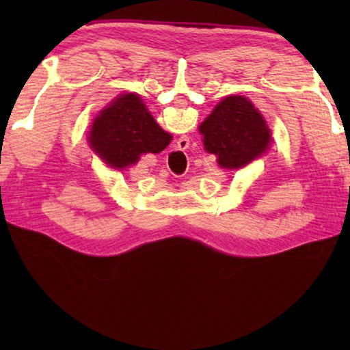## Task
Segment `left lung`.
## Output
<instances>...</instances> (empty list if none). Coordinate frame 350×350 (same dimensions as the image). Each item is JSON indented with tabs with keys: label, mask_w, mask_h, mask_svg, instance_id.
Masks as SVG:
<instances>
[{
	"label": "left lung",
	"mask_w": 350,
	"mask_h": 350,
	"mask_svg": "<svg viewBox=\"0 0 350 350\" xmlns=\"http://www.w3.org/2000/svg\"><path fill=\"white\" fill-rule=\"evenodd\" d=\"M204 146L216 154L221 168L238 170L262 156L271 144V133L250 100L230 96L219 102L200 123Z\"/></svg>",
	"instance_id": "1"
}]
</instances>
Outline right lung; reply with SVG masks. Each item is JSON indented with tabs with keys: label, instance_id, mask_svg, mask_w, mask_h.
I'll list each match as a JSON object with an SVG mask.
<instances>
[{
	"label": "right lung",
	"instance_id": "right-lung-1",
	"mask_svg": "<svg viewBox=\"0 0 350 350\" xmlns=\"http://www.w3.org/2000/svg\"><path fill=\"white\" fill-rule=\"evenodd\" d=\"M171 139L133 92L122 94L100 111L90 131L91 148L114 170L131 167L142 154L163 151Z\"/></svg>",
	"mask_w": 350,
	"mask_h": 350
}]
</instances>
